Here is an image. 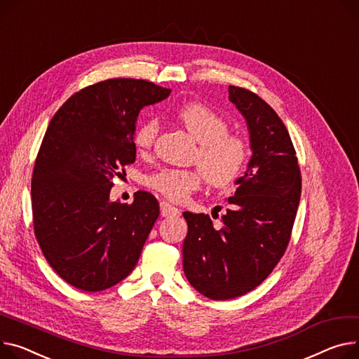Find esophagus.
<instances>
[{"instance_id":"1","label":"esophagus","mask_w":359,"mask_h":359,"mask_svg":"<svg viewBox=\"0 0 359 359\" xmlns=\"http://www.w3.org/2000/svg\"><path fill=\"white\" fill-rule=\"evenodd\" d=\"M160 212H161V217L167 218V217H179L180 212L177 208H175L173 205H170L169 202H160Z\"/></svg>"}]
</instances>
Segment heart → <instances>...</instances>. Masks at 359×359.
I'll return each mask as SVG.
<instances>
[{"label":"heart","instance_id":"b5f03b06","mask_svg":"<svg viewBox=\"0 0 359 359\" xmlns=\"http://www.w3.org/2000/svg\"><path fill=\"white\" fill-rule=\"evenodd\" d=\"M177 121L199 146L194 154L195 169L164 167L146 177V184L167 199L183 202L206 183L224 189L243 176L251 157L250 142L240 134L229 133L226 119L210 107L194 102L176 111ZM158 134L156 118L141 119L133 133V144L141 154L149 153Z\"/></svg>","mask_w":359,"mask_h":359}]
</instances>
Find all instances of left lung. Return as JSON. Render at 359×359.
Returning a JSON list of instances; mask_svg holds the SVG:
<instances>
[{
  "label": "left lung",
  "instance_id": "left-lung-1",
  "mask_svg": "<svg viewBox=\"0 0 359 359\" xmlns=\"http://www.w3.org/2000/svg\"><path fill=\"white\" fill-rule=\"evenodd\" d=\"M229 100L245 116L252 157L221 225L209 215L183 212L186 278L203 296L228 300L264 281L292 238L302 194V175L287 128L276 111L250 89L229 85Z\"/></svg>",
  "mask_w": 359,
  "mask_h": 359
}]
</instances>
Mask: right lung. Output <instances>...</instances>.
I'll return each mask as SVG.
<instances>
[{"label":"right lung","mask_w":359,"mask_h":359,"mask_svg":"<svg viewBox=\"0 0 359 359\" xmlns=\"http://www.w3.org/2000/svg\"><path fill=\"white\" fill-rule=\"evenodd\" d=\"M170 92L144 79L101 81L72 95L46 130L32 176L34 235L50 267L82 292L124 280L158 218L151 194L126 205L109 192L135 161L140 109Z\"/></svg>","instance_id":"1"}]
</instances>
